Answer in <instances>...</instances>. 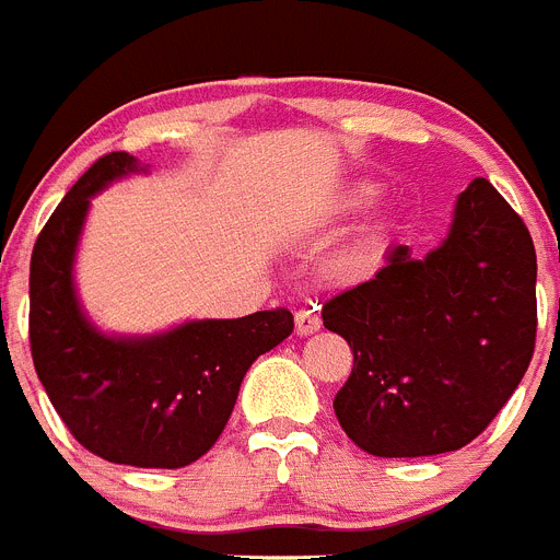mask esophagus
<instances>
[{"instance_id": "obj_1", "label": "esophagus", "mask_w": 560, "mask_h": 560, "mask_svg": "<svg viewBox=\"0 0 560 560\" xmlns=\"http://www.w3.org/2000/svg\"><path fill=\"white\" fill-rule=\"evenodd\" d=\"M294 323H296V334L311 336L323 328V316H319L316 305H305V308H300L294 314Z\"/></svg>"}]
</instances>
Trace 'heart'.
<instances>
[{"label": "heart", "instance_id": "1", "mask_svg": "<svg viewBox=\"0 0 560 560\" xmlns=\"http://www.w3.org/2000/svg\"><path fill=\"white\" fill-rule=\"evenodd\" d=\"M373 199H375V187L355 185V187H350L348 192H341L339 199H336L334 210L341 212V215H348V212L364 210V207H368Z\"/></svg>", "mask_w": 560, "mask_h": 560}]
</instances>
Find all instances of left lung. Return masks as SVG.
<instances>
[{
    "instance_id": "8db88e82",
    "label": "left lung",
    "mask_w": 560,
    "mask_h": 560,
    "mask_svg": "<svg viewBox=\"0 0 560 560\" xmlns=\"http://www.w3.org/2000/svg\"><path fill=\"white\" fill-rule=\"evenodd\" d=\"M536 246L488 179L459 192L448 237L387 266L323 308L353 370L336 393L341 429L375 457L468 446L508 404L536 350Z\"/></svg>"
}]
</instances>
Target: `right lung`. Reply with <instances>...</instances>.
<instances>
[{"label":"right lung","mask_w":560,"mask_h":560,"mask_svg":"<svg viewBox=\"0 0 560 560\" xmlns=\"http://www.w3.org/2000/svg\"><path fill=\"white\" fill-rule=\"evenodd\" d=\"M131 153L101 156L49 215L30 257V353L72 438L108 463L182 468L224 432L246 370L294 330L285 308L199 319L156 336H106L78 305L72 264L89 199L128 173Z\"/></svg>","instance_id":"1"}]
</instances>
